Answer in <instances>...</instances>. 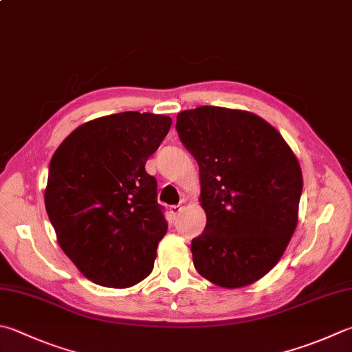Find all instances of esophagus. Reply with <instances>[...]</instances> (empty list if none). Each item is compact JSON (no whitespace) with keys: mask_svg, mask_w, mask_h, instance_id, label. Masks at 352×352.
Returning a JSON list of instances; mask_svg holds the SVG:
<instances>
[{"mask_svg":"<svg viewBox=\"0 0 352 352\" xmlns=\"http://www.w3.org/2000/svg\"><path fill=\"white\" fill-rule=\"evenodd\" d=\"M182 210L184 208L181 207V205H171V207H170V214L173 216V217H177L179 214H181Z\"/></svg>","mask_w":352,"mask_h":352,"instance_id":"1","label":"esophagus"}]
</instances>
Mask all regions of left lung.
Listing matches in <instances>:
<instances>
[{
	"label": "left lung",
	"instance_id": "obj_1",
	"mask_svg": "<svg viewBox=\"0 0 352 352\" xmlns=\"http://www.w3.org/2000/svg\"><path fill=\"white\" fill-rule=\"evenodd\" d=\"M176 119L199 165L207 214L191 241L195 268L217 287H247L276 267L294 234L300 164L279 131L251 111L202 105Z\"/></svg>",
	"mask_w": 352,
	"mask_h": 352
}]
</instances>
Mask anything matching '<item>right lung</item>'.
<instances>
[{
    "mask_svg": "<svg viewBox=\"0 0 352 352\" xmlns=\"http://www.w3.org/2000/svg\"><path fill=\"white\" fill-rule=\"evenodd\" d=\"M171 118L122 111L91 119L56 148L44 191L59 247L89 280L129 288L155 267L167 221L145 171Z\"/></svg>",
    "mask_w": 352,
    "mask_h": 352,
    "instance_id": "obj_1",
    "label": "right lung"
}]
</instances>
